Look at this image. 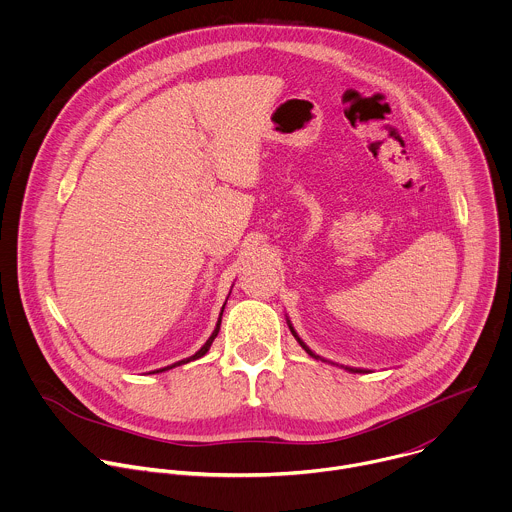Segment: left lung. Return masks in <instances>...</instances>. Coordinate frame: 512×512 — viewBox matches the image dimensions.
I'll return each mask as SVG.
<instances>
[{"label":"left lung","instance_id":"1","mask_svg":"<svg viewBox=\"0 0 512 512\" xmlns=\"http://www.w3.org/2000/svg\"><path fill=\"white\" fill-rule=\"evenodd\" d=\"M286 322H288V328H290V332H292V336H294V338H296V340H298V344H300V346H302V348H304V350H306V354H308V356H312V358H316V360H322V358H320V356H318V354H314V352H312V350H310V348H308V346H306V344H304V342H302V338H300V336H298V334H296V330H294V326H292V322H290V320H288V318H286ZM344 370H348V372H362V370H358V368H348V366H346V368H344Z\"/></svg>","mask_w":512,"mask_h":512}]
</instances>
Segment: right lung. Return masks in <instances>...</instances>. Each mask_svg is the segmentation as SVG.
Masks as SVG:
<instances>
[{
    "mask_svg": "<svg viewBox=\"0 0 512 512\" xmlns=\"http://www.w3.org/2000/svg\"><path fill=\"white\" fill-rule=\"evenodd\" d=\"M226 306V304H224ZM224 306H222V312H224ZM222 312H220V318H218V324H216V328H214V332L210 334V338L206 340V344L196 352V354H192L190 358H184V360H180V362H176V364H170V366H166V368H160V370H154V372H164V370H170V368H174V366H180V364H188V362H192V360H198V358H202L208 350H210V346H212V342H214V338L218 336V332H220V322H222Z\"/></svg>",
    "mask_w": 512,
    "mask_h": 512,
    "instance_id": "obj_1",
    "label": "right lung"
}]
</instances>
